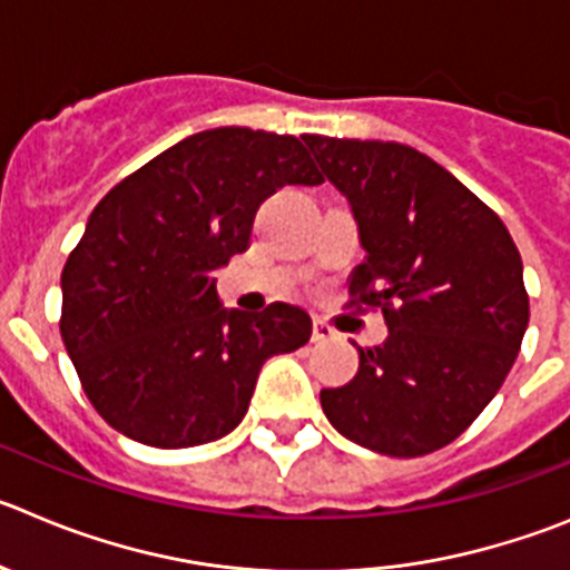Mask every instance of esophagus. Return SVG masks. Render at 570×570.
Here are the masks:
<instances>
[{
    "label": "esophagus",
    "instance_id": "1",
    "mask_svg": "<svg viewBox=\"0 0 570 570\" xmlns=\"http://www.w3.org/2000/svg\"><path fill=\"white\" fill-rule=\"evenodd\" d=\"M336 336V331H333L331 325H327L325 320H320V316H313V342H331V338Z\"/></svg>",
    "mask_w": 570,
    "mask_h": 570
}]
</instances>
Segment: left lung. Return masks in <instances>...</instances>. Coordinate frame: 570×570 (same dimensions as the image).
I'll use <instances>...</instances> for the list:
<instances>
[{
	"label": "left lung",
	"instance_id": "left-lung-1",
	"mask_svg": "<svg viewBox=\"0 0 570 570\" xmlns=\"http://www.w3.org/2000/svg\"><path fill=\"white\" fill-rule=\"evenodd\" d=\"M350 200L367 259L347 307L384 313L387 342L358 347L356 379L322 390L350 441L417 458L469 430L509 375L529 327L523 259L498 214L404 144L307 135Z\"/></svg>",
	"mask_w": 570,
	"mask_h": 570
}]
</instances>
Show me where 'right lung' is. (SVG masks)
Returning <instances> with one entry per match:
<instances>
[{"label": "right lung", "mask_w": 570, "mask_h": 570, "mask_svg": "<svg viewBox=\"0 0 570 570\" xmlns=\"http://www.w3.org/2000/svg\"><path fill=\"white\" fill-rule=\"evenodd\" d=\"M322 180L294 135L220 127L104 195L61 271L59 327L112 430L158 449L217 441L243 421L265 358L307 344L305 311H226L214 271L248 248L265 197Z\"/></svg>", "instance_id": "add662e5"}]
</instances>
